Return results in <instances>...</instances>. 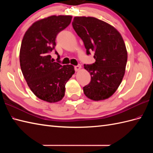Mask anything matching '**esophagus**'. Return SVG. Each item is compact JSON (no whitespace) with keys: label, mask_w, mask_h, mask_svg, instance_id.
I'll return each mask as SVG.
<instances>
[{"label":"esophagus","mask_w":153,"mask_h":153,"mask_svg":"<svg viewBox=\"0 0 153 153\" xmlns=\"http://www.w3.org/2000/svg\"><path fill=\"white\" fill-rule=\"evenodd\" d=\"M81 68H82V66H81V65H79V64L74 66V69H75V71H79L81 69Z\"/></svg>","instance_id":"obj_1"}]
</instances>
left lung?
I'll return each instance as SVG.
<instances>
[{
  "label": "left lung",
  "mask_w": 153,
  "mask_h": 153,
  "mask_svg": "<svg viewBox=\"0 0 153 153\" xmlns=\"http://www.w3.org/2000/svg\"><path fill=\"white\" fill-rule=\"evenodd\" d=\"M72 26L82 39L87 54L95 52V62L84 64L91 77L83 87L84 94L93 100L109 98L125 74L128 53L122 37L112 25L93 17H75Z\"/></svg>",
  "instance_id": "left-lung-1"
}]
</instances>
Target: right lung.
I'll use <instances>...</instances> for the list:
<instances>
[{"label": "right lung", "instance_id": "obj_1", "mask_svg": "<svg viewBox=\"0 0 153 153\" xmlns=\"http://www.w3.org/2000/svg\"><path fill=\"white\" fill-rule=\"evenodd\" d=\"M71 18L52 16L40 19L28 29L22 41L19 62L24 78L34 95L48 102L62 100L65 85L75 73L73 66L60 64L56 51L57 62L50 55L56 46L57 35L70 25Z\"/></svg>", "mask_w": 153, "mask_h": 153}]
</instances>
